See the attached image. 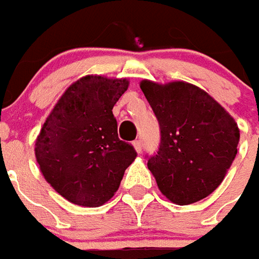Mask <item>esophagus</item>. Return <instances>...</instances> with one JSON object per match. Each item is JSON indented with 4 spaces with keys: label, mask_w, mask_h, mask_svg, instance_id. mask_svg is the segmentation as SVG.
Masks as SVG:
<instances>
[{
    "label": "esophagus",
    "mask_w": 259,
    "mask_h": 259,
    "mask_svg": "<svg viewBox=\"0 0 259 259\" xmlns=\"http://www.w3.org/2000/svg\"><path fill=\"white\" fill-rule=\"evenodd\" d=\"M133 147H135V150L137 152H139V154H140L141 151H143V144H141V141L140 140H136V141H133Z\"/></svg>",
    "instance_id": "obj_1"
}]
</instances>
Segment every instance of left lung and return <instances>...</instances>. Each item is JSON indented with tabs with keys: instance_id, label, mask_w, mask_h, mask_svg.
I'll use <instances>...</instances> for the list:
<instances>
[{
	"instance_id": "obj_1",
	"label": "left lung",
	"mask_w": 259,
	"mask_h": 259,
	"mask_svg": "<svg viewBox=\"0 0 259 259\" xmlns=\"http://www.w3.org/2000/svg\"><path fill=\"white\" fill-rule=\"evenodd\" d=\"M161 129L158 152L147 166L158 189L178 205L217 190L237 154L240 130L232 115L206 91L186 81L141 80Z\"/></svg>"
}]
</instances>
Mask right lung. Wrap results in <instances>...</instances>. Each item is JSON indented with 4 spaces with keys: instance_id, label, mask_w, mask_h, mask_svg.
Returning <instances> with one entry per match:
<instances>
[{
    "instance_id": "obj_1",
    "label": "right lung",
    "mask_w": 259,
    "mask_h": 259,
    "mask_svg": "<svg viewBox=\"0 0 259 259\" xmlns=\"http://www.w3.org/2000/svg\"><path fill=\"white\" fill-rule=\"evenodd\" d=\"M127 79L87 74L69 85L37 136L34 154L44 179L74 205L101 206L116 193L137 157L119 140L112 108Z\"/></svg>"
}]
</instances>
